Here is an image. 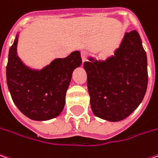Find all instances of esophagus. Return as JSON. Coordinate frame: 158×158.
I'll return each instance as SVG.
<instances>
[{
	"label": "esophagus",
	"mask_w": 158,
	"mask_h": 158,
	"mask_svg": "<svg viewBox=\"0 0 158 158\" xmlns=\"http://www.w3.org/2000/svg\"><path fill=\"white\" fill-rule=\"evenodd\" d=\"M81 59H82V61L84 62L85 60H87V57H88V52L87 51H81Z\"/></svg>",
	"instance_id": "obj_1"
}]
</instances>
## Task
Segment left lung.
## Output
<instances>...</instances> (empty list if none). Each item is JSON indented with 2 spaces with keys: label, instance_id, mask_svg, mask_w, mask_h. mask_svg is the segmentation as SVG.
<instances>
[{
  "label": "left lung",
  "instance_id": "8db88e82",
  "mask_svg": "<svg viewBox=\"0 0 158 158\" xmlns=\"http://www.w3.org/2000/svg\"><path fill=\"white\" fill-rule=\"evenodd\" d=\"M94 114L119 122L132 114L148 87V60L139 33H125L119 47L106 60L90 56L84 62Z\"/></svg>",
  "mask_w": 158,
  "mask_h": 158
}]
</instances>
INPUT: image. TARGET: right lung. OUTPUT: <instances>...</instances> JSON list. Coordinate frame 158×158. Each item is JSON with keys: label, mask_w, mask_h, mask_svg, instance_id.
Here are the masks:
<instances>
[{"label": "right lung", "mask_w": 158, "mask_h": 158, "mask_svg": "<svg viewBox=\"0 0 158 158\" xmlns=\"http://www.w3.org/2000/svg\"><path fill=\"white\" fill-rule=\"evenodd\" d=\"M19 32L10 48L6 67L7 85L11 98L24 115L34 121H47L60 114L72 72L81 65L79 51L57 58L41 70L26 65L18 55Z\"/></svg>", "instance_id": "1"}]
</instances>
